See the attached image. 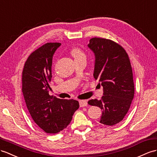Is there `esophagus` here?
<instances>
[{"instance_id":"1","label":"esophagus","mask_w":157,"mask_h":157,"mask_svg":"<svg viewBox=\"0 0 157 157\" xmlns=\"http://www.w3.org/2000/svg\"><path fill=\"white\" fill-rule=\"evenodd\" d=\"M79 105L81 107H84V106H87V101L85 100L79 101Z\"/></svg>"}]
</instances>
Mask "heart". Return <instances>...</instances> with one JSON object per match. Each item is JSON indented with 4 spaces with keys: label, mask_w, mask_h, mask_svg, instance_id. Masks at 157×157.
<instances>
[{
    "label": "heart",
    "mask_w": 157,
    "mask_h": 157,
    "mask_svg": "<svg viewBox=\"0 0 157 157\" xmlns=\"http://www.w3.org/2000/svg\"><path fill=\"white\" fill-rule=\"evenodd\" d=\"M71 54L73 56L75 60L85 57V54L84 53L81 49L78 48H73L71 51Z\"/></svg>",
    "instance_id": "obj_1"
}]
</instances>
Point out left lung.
Returning <instances> with one entry per match:
<instances>
[{"mask_svg":"<svg viewBox=\"0 0 157 157\" xmlns=\"http://www.w3.org/2000/svg\"><path fill=\"white\" fill-rule=\"evenodd\" d=\"M88 47L95 56L93 76L103 87L101 100L88 104L102 110L101 124L113 126L127 114L135 94L132 67L125 50L111 40L94 37Z\"/></svg>","mask_w":157,"mask_h":157,"instance_id":"left-lung-1","label":"left lung"}]
</instances>
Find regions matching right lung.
I'll list each match as a JSON object with an SVG mask.
<instances>
[{
  "instance_id": "obj_1",
  "label": "right lung",
  "mask_w": 157,
  "mask_h": 157,
  "mask_svg": "<svg viewBox=\"0 0 157 157\" xmlns=\"http://www.w3.org/2000/svg\"><path fill=\"white\" fill-rule=\"evenodd\" d=\"M60 43H47L30 55L22 71V90L33 121L43 131L55 134L69 124L79 108L77 101L49 94L52 56Z\"/></svg>"
}]
</instances>
